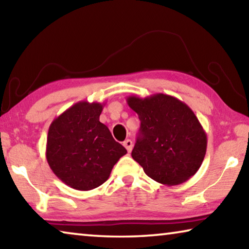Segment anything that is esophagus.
Returning a JSON list of instances; mask_svg holds the SVG:
<instances>
[{
	"instance_id": "obj_1",
	"label": "esophagus",
	"mask_w": 249,
	"mask_h": 249,
	"mask_svg": "<svg viewBox=\"0 0 249 249\" xmlns=\"http://www.w3.org/2000/svg\"><path fill=\"white\" fill-rule=\"evenodd\" d=\"M123 145H124L125 148L127 149L128 153H130V151H132V148H133V142H132V141H130V140H126V141L123 142Z\"/></svg>"
}]
</instances>
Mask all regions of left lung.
<instances>
[{
  "label": "left lung",
  "instance_id": "1",
  "mask_svg": "<svg viewBox=\"0 0 249 249\" xmlns=\"http://www.w3.org/2000/svg\"><path fill=\"white\" fill-rule=\"evenodd\" d=\"M138 114L141 129L132 157L145 174L166 185L180 184L199 170L208 138L192 109L175 96L156 93L128 96Z\"/></svg>",
  "mask_w": 249,
  "mask_h": 249
}]
</instances>
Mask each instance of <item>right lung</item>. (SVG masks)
Returning a JSON list of instances; mask_svg holds the SVG:
<instances>
[{"label":"right lung","mask_w":249,"mask_h":249,"mask_svg":"<svg viewBox=\"0 0 249 249\" xmlns=\"http://www.w3.org/2000/svg\"><path fill=\"white\" fill-rule=\"evenodd\" d=\"M103 105L81 101L49 126L46 158L65 184L80 191L100 187L126 150L100 122Z\"/></svg>","instance_id":"obj_1"}]
</instances>
